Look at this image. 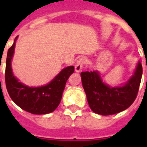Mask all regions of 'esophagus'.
Segmentation results:
<instances>
[{
	"mask_svg": "<svg viewBox=\"0 0 147 147\" xmlns=\"http://www.w3.org/2000/svg\"><path fill=\"white\" fill-rule=\"evenodd\" d=\"M85 63V59L84 58H80L78 61H77L76 64L75 65V71H76V72H80V71L82 70V68H83V64Z\"/></svg>",
	"mask_w": 147,
	"mask_h": 147,
	"instance_id": "1",
	"label": "esophagus"
}]
</instances>
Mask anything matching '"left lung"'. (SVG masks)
<instances>
[{"label":"left lung","mask_w":147,"mask_h":147,"mask_svg":"<svg viewBox=\"0 0 147 147\" xmlns=\"http://www.w3.org/2000/svg\"><path fill=\"white\" fill-rule=\"evenodd\" d=\"M80 75L90 108L95 113L108 116L125 110L136 100L142 79V67L139 61L127 82L118 86H111L104 83L98 71L81 72Z\"/></svg>","instance_id":"obj_1"}]
</instances>
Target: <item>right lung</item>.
Listing matches in <instances>:
<instances>
[{"label":"right lung","instance_id":"1","mask_svg":"<svg viewBox=\"0 0 147 147\" xmlns=\"http://www.w3.org/2000/svg\"><path fill=\"white\" fill-rule=\"evenodd\" d=\"M16 40L17 37L8 49L6 59L5 84L8 94L19 107L28 113L37 115L50 113L57 108L61 102L66 82L74 72V66L64 67L45 86H27L19 81L11 69V59Z\"/></svg>","mask_w":147,"mask_h":147}]
</instances>
